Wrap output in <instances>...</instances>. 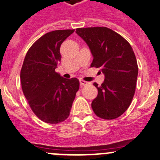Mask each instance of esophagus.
Here are the masks:
<instances>
[{
    "instance_id": "obj_1",
    "label": "esophagus",
    "mask_w": 160,
    "mask_h": 160,
    "mask_svg": "<svg viewBox=\"0 0 160 160\" xmlns=\"http://www.w3.org/2000/svg\"><path fill=\"white\" fill-rule=\"evenodd\" d=\"M88 82H85V81H84V80H80V85H81V87L85 86V85H88Z\"/></svg>"
}]
</instances>
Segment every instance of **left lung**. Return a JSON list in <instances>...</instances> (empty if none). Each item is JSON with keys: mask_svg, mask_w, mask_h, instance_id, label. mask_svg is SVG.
<instances>
[{"mask_svg": "<svg viewBox=\"0 0 160 160\" xmlns=\"http://www.w3.org/2000/svg\"><path fill=\"white\" fill-rule=\"evenodd\" d=\"M75 32L93 56L91 66L100 68L104 75L101 86L94 83L98 96L92 101L93 111L102 119H115L127 111L135 93L138 66L133 49L107 27L78 28Z\"/></svg>", "mask_w": 160, "mask_h": 160, "instance_id": "obj_1", "label": "left lung"}]
</instances>
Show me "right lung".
<instances>
[{
  "label": "right lung",
  "instance_id": "1",
  "mask_svg": "<svg viewBox=\"0 0 160 160\" xmlns=\"http://www.w3.org/2000/svg\"><path fill=\"white\" fill-rule=\"evenodd\" d=\"M75 30H54L37 39L25 56L20 81L30 107L41 121L58 123L68 118L79 81L63 78L55 69L61 61L60 46Z\"/></svg>",
  "mask_w": 160,
  "mask_h": 160
}]
</instances>
